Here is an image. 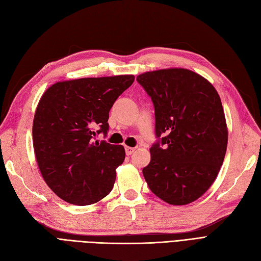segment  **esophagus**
<instances>
[{
  "label": "esophagus",
  "mask_w": 261,
  "mask_h": 261,
  "mask_svg": "<svg viewBox=\"0 0 261 261\" xmlns=\"http://www.w3.org/2000/svg\"><path fill=\"white\" fill-rule=\"evenodd\" d=\"M135 150H136V148H132V147H127V146L125 147V152L127 155H130L134 151H135Z\"/></svg>",
  "instance_id": "esophagus-1"
}]
</instances>
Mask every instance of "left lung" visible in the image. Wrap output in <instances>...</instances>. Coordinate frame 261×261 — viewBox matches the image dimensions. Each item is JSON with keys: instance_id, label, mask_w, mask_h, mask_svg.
<instances>
[{"instance_id": "left-lung-1", "label": "left lung", "mask_w": 261, "mask_h": 261, "mask_svg": "<svg viewBox=\"0 0 261 261\" xmlns=\"http://www.w3.org/2000/svg\"><path fill=\"white\" fill-rule=\"evenodd\" d=\"M137 82L153 102L158 138L144 177L163 201L191 203L208 191L224 160L227 127L221 99L206 78L185 68L146 72Z\"/></svg>"}]
</instances>
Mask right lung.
<instances>
[{
    "instance_id": "add662e5",
    "label": "right lung",
    "mask_w": 261,
    "mask_h": 261,
    "mask_svg": "<svg viewBox=\"0 0 261 261\" xmlns=\"http://www.w3.org/2000/svg\"><path fill=\"white\" fill-rule=\"evenodd\" d=\"M134 80L81 78L55 83L42 94L34 118V149L43 179L61 199L87 206L112 191L124 147L93 137L107 136L110 110Z\"/></svg>"
}]
</instances>
